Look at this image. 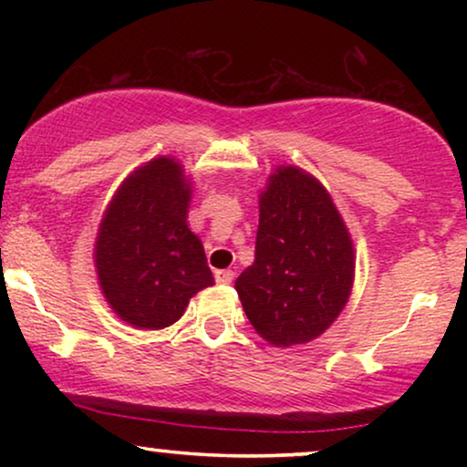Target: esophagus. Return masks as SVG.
<instances>
[{
	"instance_id": "obj_1",
	"label": "esophagus",
	"mask_w": 467,
	"mask_h": 467,
	"mask_svg": "<svg viewBox=\"0 0 467 467\" xmlns=\"http://www.w3.org/2000/svg\"><path fill=\"white\" fill-rule=\"evenodd\" d=\"M214 278L219 285H229L234 280V272L232 270H216Z\"/></svg>"
}]
</instances>
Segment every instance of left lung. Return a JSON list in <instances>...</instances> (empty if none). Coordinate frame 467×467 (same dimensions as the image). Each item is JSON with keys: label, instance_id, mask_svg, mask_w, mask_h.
<instances>
[{"label": "left lung", "instance_id": "8db88e82", "mask_svg": "<svg viewBox=\"0 0 467 467\" xmlns=\"http://www.w3.org/2000/svg\"><path fill=\"white\" fill-rule=\"evenodd\" d=\"M353 240L327 189L280 165L259 195L254 261L235 280L254 331L274 347L315 340L348 302Z\"/></svg>", "mask_w": 467, "mask_h": 467}]
</instances>
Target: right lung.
Segmentation results:
<instances>
[{"label":"right lung","instance_id":"right-lung-1","mask_svg":"<svg viewBox=\"0 0 467 467\" xmlns=\"http://www.w3.org/2000/svg\"><path fill=\"white\" fill-rule=\"evenodd\" d=\"M191 182L182 165L157 157L120 184L95 240L106 302L138 329L170 327L197 291L214 285L202 240L187 225Z\"/></svg>","mask_w":467,"mask_h":467}]
</instances>
